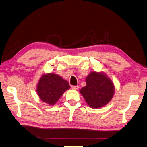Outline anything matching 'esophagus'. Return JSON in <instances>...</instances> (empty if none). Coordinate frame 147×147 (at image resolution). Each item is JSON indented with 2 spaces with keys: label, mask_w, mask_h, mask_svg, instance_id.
I'll return each mask as SVG.
<instances>
[{
  "label": "esophagus",
  "mask_w": 147,
  "mask_h": 147,
  "mask_svg": "<svg viewBox=\"0 0 147 147\" xmlns=\"http://www.w3.org/2000/svg\"><path fill=\"white\" fill-rule=\"evenodd\" d=\"M78 88H79L78 85H73V86H72V89L74 90H78Z\"/></svg>",
  "instance_id": "esophagus-1"
}]
</instances>
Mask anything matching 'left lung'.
I'll return each instance as SVG.
<instances>
[{
	"instance_id": "8db88e82",
	"label": "left lung",
	"mask_w": 147,
	"mask_h": 147,
	"mask_svg": "<svg viewBox=\"0 0 147 147\" xmlns=\"http://www.w3.org/2000/svg\"><path fill=\"white\" fill-rule=\"evenodd\" d=\"M85 82L86 85L80 92L90 107H102L111 101L114 94V86L105 74L91 72Z\"/></svg>"
}]
</instances>
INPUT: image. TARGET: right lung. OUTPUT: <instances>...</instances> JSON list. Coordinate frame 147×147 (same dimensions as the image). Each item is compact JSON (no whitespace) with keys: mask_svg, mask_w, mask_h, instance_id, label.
<instances>
[{"mask_svg":"<svg viewBox=\"0 0 147 147\" xmlns=\"http://www.w3.org/2000/svg\"><path fill=\"white\" fill-rule=\"evenodd\" d=\"M70 88L69 83L58 74H44L37 85V92L40 100L50 105H55L63 92Z\"/></svg>","mask_w":147,"mask_h":147,"instance_id":"1","label":"right lung"}]
</instances>
